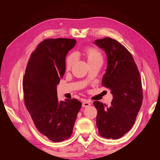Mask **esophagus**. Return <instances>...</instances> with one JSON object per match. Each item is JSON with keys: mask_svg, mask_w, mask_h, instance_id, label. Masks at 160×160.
I'll use <instances>...</instances> for the list:
<instances>
[{"mask_svg": "<svg viewBox=\"0 0 160 160\" xmlns=\"http://www.w3.org/2000/svg\"><path fill=\"white\" fill-rule=\"evenodd\" d=\"M89 105H91V101H85L84 102H83V103H82V107L83 108L89 107Z\"/></svg>", "mask_w": 160, "mask_h": 160, "instance_id": "obj_1", "label": "esophagus"}]
</instances>
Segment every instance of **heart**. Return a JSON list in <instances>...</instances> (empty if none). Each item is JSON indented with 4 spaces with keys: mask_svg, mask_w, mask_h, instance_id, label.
Here are the masks:
<instances>
[{
    "mask_svg": "<svg viewBox=\"0 0 160 160\" xmlns=\"http://www.w3.org/2000/svg\"><path fill=\"white\" fill-rule=\"evenodd\" d=\"M84 52L87 56V59H88V62L93 61L95 60H102V56L100 52L94 48H91L88 47L84 50ZM75 60V55L73 53L69 55L68 57H67L66 61H65V67L67 69H69L72 67V64Z\"/></svg>",
    "mask_w": 160,
    "mask_h": 160,
    "instance_id": "heart-1",
    "label": "heart"
}]
</instances>
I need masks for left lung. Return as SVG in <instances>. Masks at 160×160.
<instances>
[{"label":"left lung","instance_id":"left-lung-1","mask_svg":"<svg viewBox=\"0 0 160 160\" xmlns=\"http://www.w3.org/2000/svg\"><path fill=\"white\" fill-rule=\"evenodd\" d=\"M94 43L107 55L108 65L102 85L110 89L113 95L109 105L93 102L98 110L97 127L101 137L118 139L132 129L141 108V77L132 55L118 41L105 37Z\"/></svg>","mask_w":160,"mask_h":160}]
</instances>
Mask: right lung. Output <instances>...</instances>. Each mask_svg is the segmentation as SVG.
<instances>
[{"mask_svg":"<svg viewBox=\"0 0 160 160\" xmlns=\"http://www.w3.org/2000/svg\"><path fill=\"white\" fill-rule=\"evenodd\" d=\"M73 38L42 41L28 60L24 75V100L36 128L54 142L69 138L81 103L57 98V86L65 72V58L76 44Z\"/></svg>","mask_w":160,"mask_h":160,"instance_id":"1","label":"right lung"}]
</instances>
